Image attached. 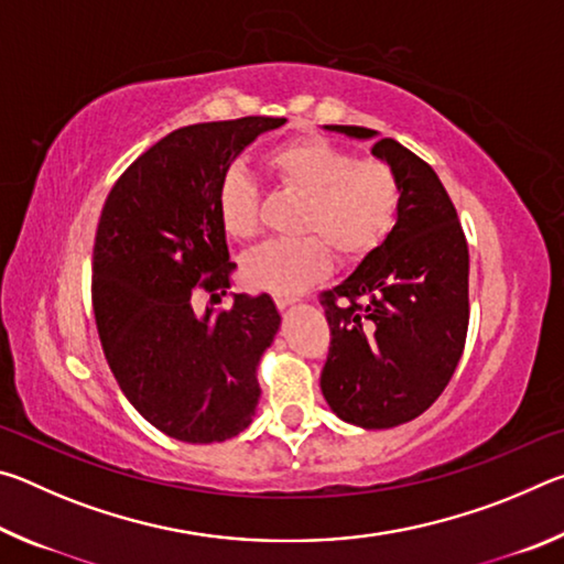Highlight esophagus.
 Here are the masks:
<instances>
[{"instance_id": "obj_1", "label": "esophagus", "mask_w": 564, "mask_h": 564, "mask_svg": "<svg viewBox=\"0 0 564 564\" xmlns=\"http://www.w3.org/2000/svg\"><path fill=\"white\" fill-rule=\"evenodd\" d=\"M273 301H275V305H279V308H289L291 303H295L293 295H273Z\"/></svg>"}]
</instances>
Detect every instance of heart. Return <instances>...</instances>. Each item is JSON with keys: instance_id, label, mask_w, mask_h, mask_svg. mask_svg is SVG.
Instances as JSON below:
<instances>
[{"instance_id": "heart-1", "label": "heart", "mask_w": 564, "mask_h": 564, "mask_svg": "<svg viewBox=\"0 0 564 564\" xmlns=\"http://www.w3.org/2000/svg\"><path fill=\"white\" fill-rule=\"evenodd\" d=\"M265 171L289 194L305 198L299 241H271L243 259L246 281L275 295H293L316 283L338 261L366 259L393 231L400 184L383 161H358L326 139H299L265 156ZM218 218L238 241L261 231V194L241 169L226 171L216 194Z\"/></svg>"}]
</instances>
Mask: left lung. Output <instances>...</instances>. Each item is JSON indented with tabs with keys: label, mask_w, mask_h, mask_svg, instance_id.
Listing matches in <instances>:
<instances>
[{
	"label": "left lung",
	"mask_w": 564,
	"mask_h": 564,
	"mask_svg": "<svg viewBox=\"0 0 564 564\" xmlns=\"http://www.w3.org/2000/svg\"><path fill=\"white\" fill-rule=\"evenodd\" d=\"M326 129L378 137L366 127ZM373 156L398 176V221L346 281L321 293L330 326L321 390L340 420L383 431L425 413L451 383L470 321V256L435 171L395 139H378Z\"/></svg>",
	"instance_id": "1"
}]
</instances>
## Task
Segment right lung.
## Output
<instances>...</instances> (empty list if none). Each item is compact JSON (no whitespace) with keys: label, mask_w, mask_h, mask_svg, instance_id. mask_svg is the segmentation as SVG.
<instances>
[{"label":"right lung","mask_w":564,"mask_h":564,"mask_svg":"<svg viewBox=\"0 0 564 564\" xmlns=\"http://www.w3.org/2000/svg\"><path fill=\"white\" fill-rule=\"evenodd\" d=\"M285 119L191 123L123 171L101 208L91 301L104 356L129 403L184 443H224L256 415V368L281 316L269 293H234L216 194L228 166Z\"/></svg>","instance_id":"right-lung-1"}]
</instances>
